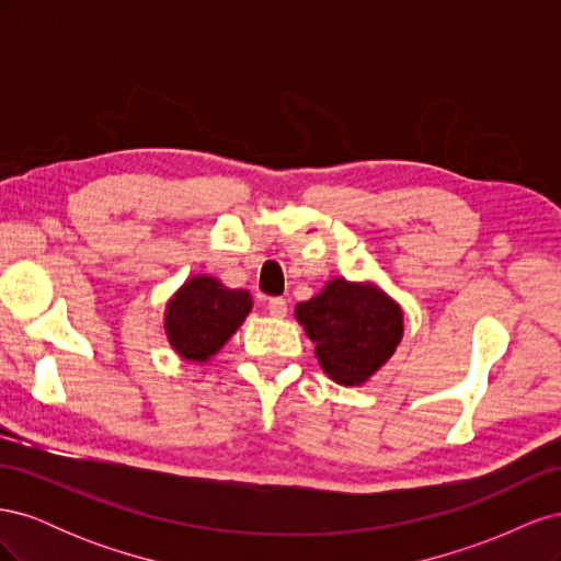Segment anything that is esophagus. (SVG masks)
Wrapping results in <instances>:
<instances>
[{
    "mask_svg": "<svg viewBox=\"0 0 561 561\" xmlns=\"http://www.w3.org/2000/svg\"><path fill=\"white\" fill-rule=\"evenodd\" d=\"M266 309L274 318H285L287 316V301L283 297H271L268 304H266Z\"/></svg>",
    "mask_w": 561,
    "mask_h": 561,
    "instance_id": "obj_1",
    "label": "esophagus"
}]
</instances>
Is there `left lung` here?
I'll return each mask as SVG.
<instances>
[{
    "label": "left lung",
    "instance_id": "obj_1",
    "mask_svg": "<svg viewBox=\"0 0 561 561\" xmlns=\"http://www.w3.org/2000/svg\"><path fill=\"white\" fill-rule=\"evenodd\" d=\"M297 320L316 342L325 375L342 386H360L396 353L402 311L375 285L334 278L325 290L297 304Z\"/></svg>",
    "mask_w": 561,
    "mask_h": 561
}]
</instances>
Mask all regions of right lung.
Returning a JSON list of instances; mask_svg holds the SVG:
<instances>
[{"label": "right lung", "instance_id": "obj_1", "mask_svg": "<svg viewBox=\"0 0 561 561\" xmlns=\"http://www.w3.org/2000/svg\"><path fill=\"white\" fill-rule=\"evenodd\" d=\"M250 309L248 290H229L210 276H194L168 301V342L184 360L206 363L241 328Z\"/></svg>", "mask_w": 561, "mask_h": 561}]
</instances>
